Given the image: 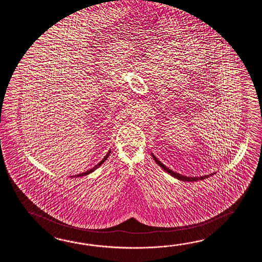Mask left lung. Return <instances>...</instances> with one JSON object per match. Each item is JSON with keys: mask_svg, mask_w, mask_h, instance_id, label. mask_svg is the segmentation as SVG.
I'll use <instances>...</instances> for the list:
<instances>
[{"mask_svg": "<svg viewBox=\"0 0 262 262\" xmlns=\"http://www.w3.org/2000/svg\"><path fill=\"white\" fill-rule=\"evenodd\" d=\"M151 156H152V158L155 159V161L156 162L157 165H159V166H160L165 171H167L169 175H171L174 178L178 179L180 181H184V182H196V181H200V180H204V179L208 178V177H210V176H212V175L214 174V173H212V174L205 175V176H201V177H187V176H184V175H182V174H180V173L174 172L171 169H169L168 167H166V166H165L163 163L159 161L152 154H151Z\"/></svg>", "mask_w": 262, "mask_h": 262, "instance_id": "left-lung-1", "label": "left lung"}]
</instances>
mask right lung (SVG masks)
Returning <instances> with one entry per match:
<instances>
[{
	"instance_id": "1",
	"label": "right lung",
	"mask_w": 262,
	"mask_h": 262,
	"mask_svg": "<svg viewBox=\"0 0 262 262\" xmlns=\"http://www.w3.org/2000/svg\"><path fill=\"white\" fill-rule=\"evenodd\" d=\"M111 150H108V152L106 154V156L102 159V161L99 162L95 167H93V168H91V169H89V170H87L86 172L83 173H80V174H78V175H76L77 177H81V176H85V175H88V174H90V173L93 172V171H95V169L96 168H98V167H100L101 165L104 163V162L106 161V159H107V157H108V156H110V154H111ZM76 176H74V177H76Z\"/></svg>"
}]
</instances>
